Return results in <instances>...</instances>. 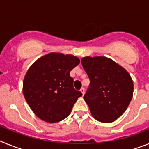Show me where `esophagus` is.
Returning a JSON list of instances; mask_svg holds the SVG:
<instances>
[{
    "label": "esophagus",
    "instance_id": "1",
    "mask_svg": "<svg viewBox=\"0 0 149 149\" xmlns=\"http://www.w3.org/2000/svg\"><path fill=\"white\" fill-rule=\"evenodd\" d=\"M80 91L81 92V93L83 94V95H84V94H85V89H84V88H81V89H80Z\"/></svg>",
    "mask_w": 149,
    "mask_h": 149
}]
</instances>
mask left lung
Listing matches in <instances>:
<instances>
[{
    "instance_id": "1",
    "label": "left lung",
    "mask_w": 149,
    "mask_h": 149,
    "mask_svg": "<svg viewBox=\"0 0 149 149\" xmlns=\"http://www.w3.org/2000/svg\"><path fill=\"white\" fill-rule=\"evenodd\" d=\"M81 63L90 79V88L84 99L91 114L98 122H114L132 99L134 84L130 74L106 56H84Z\"/></svg>"
}]
</instances>
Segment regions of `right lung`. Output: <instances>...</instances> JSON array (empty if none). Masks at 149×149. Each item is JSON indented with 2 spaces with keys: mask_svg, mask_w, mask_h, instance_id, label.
Masks as SVG:
<instances>
[{
  "mask_svg": "<svg viewBox=\"0 0 149 149\" xmlns=\"http://www.w3.org/2000/svg\"><path fill=\"white\" fill-rule=\"evenodd\" d=\"M80 60L72 54L51 52L36 60L26 72L23 94L35 115L48 123H56L71 113L80 91L73 87L70 72Z\"/></svg>",
  "mask_w": 149,
  "mask_h": 149,
  "instance_id": "right-lung-1",
  "label": "right lung"
}]
</instances>
